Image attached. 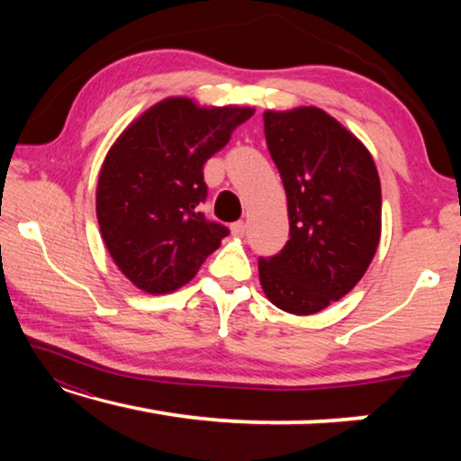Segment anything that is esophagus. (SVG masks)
<instances>
[{
	"label": "esophagus",
	"instance_id": "34e87169",
	"mask_svg": "<svg viewBox=\"0 0 461 461\" xmlns=\"http://www.w3.org/2000/svg\"><path fill=\"white\" fill-rule=\"evenodd\" d=\"M231 233L236 238H241L246 233V223L244 221H236V223H231Z\"/></svg>",
	"mask_w": 461,
	"mask_h": 461
}]
</instances>
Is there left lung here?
Masks as SVG:
<instances>
[{"label": "left lung", "mask_w": 461, "mask_h": 461, "mask_svg": "<svg viewBox=\"0 0 461 461\" xmlns=\"http://www.w3.org/2000/svg\"><path fill=\"white\" fill-rule=\"evenodd\" d=\"M264 134L283 178L288 241L258 260L272 305L311 315L360 283L380 241L376 165L352 131L319 107L264 113Z\"/></svg>", "instance_id": "8db88e82"}]
</instances>
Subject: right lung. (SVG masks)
<instances>
[{"label":"right lung","instance_id":"add662e5","mask_svg":"<svg viewBox=\"0 0 461 461\" xmlns=\"http://www.w3.org/2000/svg\"><path fill=\"white\" fill-rule=\"evenodd\" d=\"M252 107H199L168 97L109 148L97 183V221L123 276L150 294L181 288L230 230L205 220L203 165L230 142Z\"/></svg>","mask_w":461,"mask_h":461}]
</instances>
